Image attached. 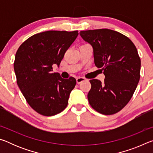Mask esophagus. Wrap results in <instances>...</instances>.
<instances>
[{"mask_svg":"<svg viewBox=\"0 0 153 153\" xmlns=\"http://www.w3.org/2000/svg\"><path fill=\"white\" fill-rule=\"evenodd\" d=\"M86 79L84 78V77H79L76 79V82H77V84H80L81 82H84V81H86Z\"/></svg>","mask_w":153,"mask_h":153,"instance_id":"34e87169","label":"esophagus"}]
</instances>
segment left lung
Wrapping results in <instances>:
<instances>
[{"instance_id":"left-lung-1","label":"left lung","mask_w":153,"mask_h":153,"mask_svg":"<svg viewBox=\"0 0 153 153\" xmlns=\"http://www.w3.org/2000/svg\"><path fill=\"white\" fill-rule=\"evenodd\" d=\"M85 42L92 46L94 64L102 67L104 82L90 80L88 99L103 115H113L128 104L140 80L141 61L134 43L122 33L108 29L81 31Z\"/></svg>"}]
</instances>
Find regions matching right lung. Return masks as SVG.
<instances>
[{
  "instance_id": "1",
  "label": "right lung",
  "mask_w": 153,
  "mask_h": 153,
  "mask_svg": "<svg viewBox=\"0 0 153 153\" xmlns=\"http://www.w3.org/2000/svg\"><path fill=\"white\" fill-rule=\"evenodd\" d=\"M77 36V31H46L31 36L18 48L14 62L17 85L30 107L41 115H55L68 104L76 79H63L52 71Z\"/></svg>"
}]
</instances>
